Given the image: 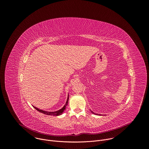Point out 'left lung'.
Listing matches in <instances>:
<instances>
[{
	"instance_id": "left-lung-1",
	"label": "left lung",
	"mask_w": 149,
	"mask_h": 149,
	"mask_svg": "<svg viewBox=\"0 0 149 149\" xmlns=\"http://www.w3.org/2000/svg\"><path fill=\"white\" fill-rule=\"evenodd\" d=\"M91 113H93V114H95V113H94V112H93V111H91Z\"/></svg>"
}]
</instances>
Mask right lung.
<instances>
[{"label":"right lung","instance_id":"right-lung-1","mask_svg":"<svg viewBox=\"0 0 149 149\" xmlns=\"http://www.w3.org/2000/svg\"><path fill=\"white\" fill-rule=\"evenodd\" d=\"M68 100H69V95L68 96V98H67V102H66V104L65 105H64V107H63L62 109H60L58 111H54V112H49V111H43V110H39L38 109V108H36L35 107H33L37 111H38L39 112L41 113H43L44 114H46V115H48V116H59L61 114H62V113L63 112V111H64V110L65 109V107L66 106L68 105Z\"/></svg>","mask_w":149,"mask_h":149}]
</instances>
